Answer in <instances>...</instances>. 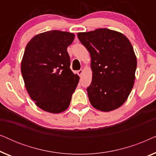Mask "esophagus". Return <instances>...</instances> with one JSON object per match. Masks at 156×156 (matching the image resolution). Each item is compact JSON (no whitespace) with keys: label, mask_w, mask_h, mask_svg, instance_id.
Instances as JSON below:
<instances>
[{"label":"esophagus","mask_w":156,"mask_h":156,"mask_svg":"<svg viewBox=\"0 0 156 156\" xmlns=\"http://www.w3.org/2000/svg\"><path fill=\"white\" fill-rule=\"evenodd\" d=\"M83 72H84V71H83V70L82 69H80V70H79V71L77 72V74H79V76H82V74H83Z\"/></svg>","instance_id":"esophagus-1"}]
</instances>
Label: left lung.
<instances>
[{
    "label": "left lung",
    "instance_id": "left-lung-1",
    "mask_svg": "<svg viewBox=\"0 0 156 156\" xmlns=\"http://www.w3.org/2000/svg\"><path fill=\"white\" fill-rule=\"evenodd\" d=\"M91 56L92 81L87 89L93 107L111 112L122 106L133 88L137 59L129 40L107 28L77 33Z\"/></svg>",
    "mask_w": 156,
    "mask_h": 156
}]
</instances>
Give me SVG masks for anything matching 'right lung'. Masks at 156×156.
Here are the masks:
<instances>
[{"instance_id": "1", "label": "right lung", "mask_w": 156, "mask_h": 156, "mask_svg": "<svg viewBox=\"0 0 156 156\" xmlns=\"http://www.w3.org/2000/svg\"><path fill=\"white\" fill-rule=\"evenodd\" d=\"M73 33L51 30L40 33L25 48L21 72L25 88L35 104L45 112L59 114L69 107L80 77L70 69L67 49Z\"/></svg>"}]
</instances>
